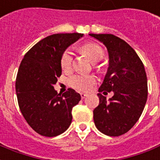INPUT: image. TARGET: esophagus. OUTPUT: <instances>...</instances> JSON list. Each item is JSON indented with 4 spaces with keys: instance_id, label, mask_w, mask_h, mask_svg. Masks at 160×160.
Returning a JSON list of instances; mask_svg holds the SVG:
<instances>
[{
    "instance_id": "1",
    "label": "esophagus",
    "mask_w": 160,
    "mask_h": 160,
    "mask_svg": "<svg viewBox=\"0 0 160 160\" xmlns=\"http://www.w3.org/2000/svg\"><path fill=\"white\" fill-rule=\"evenodd\" d=\"M87 96H88L87 93H81V98H82V99H83V98H86Z\"/></svg>"
}]
</instances>
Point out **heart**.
Returning <instances> with one entry per match:
<instances>
[{
    "instance_id": "1",
    "label": "heart",
    "mask_w": 160,
    "mask_h": 160,
    "mask_svg": "<svg viewBox=\"0 0 160 160\" xmlns=\"http://www.w3.org/2000/svg\"><path fill=\"white\" fill-rule=\"evenodd\" d=\"M80 50L84 55L90 59L92 62H99L104 56V50L98 44L94 43H87L82 45ZM72 65V54L69 50H67L63 53L61 58V66L64 71L69 70ZM69 84L73 88L87 92L92 88L93 84H95L96 80L93 76L83 75V74H77L69 78Z\"/></svg>"
}]
</instances>
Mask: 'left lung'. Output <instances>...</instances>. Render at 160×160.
<instances>
[{
    "label": "left lung",
    "instance_id": "left-lung-1",
    "mask_svg": "<svg viewBox=\"0 0 160 160\" xmlns=\"http://www.w3.org/2000/svg\"><path fill=\"white\" fill-rule=\"evenodd\" d=\"M89 35L103 43L109 54L107 72L98 92L114 93L108 100L98 93L94 124L105 135L118 137L130 130L143 111L148 98L146 72L138 54L123 39L110 33Z\"/></svg>",
    "mask_w": 160,
    "mask_h": 160
}]
</instances>
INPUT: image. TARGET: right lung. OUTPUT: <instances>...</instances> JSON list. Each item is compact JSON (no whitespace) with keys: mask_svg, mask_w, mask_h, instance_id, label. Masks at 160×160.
I'll return each instance as SVG.
<instances>
[{"mask_svg":"<svg viewBox=\"0 0 160 160\" xmlns=\"http://www.w3.org/2000/svg\"><path fill=\"white\" fill-rule=\"evenodd\" d=\"M83 33H56L33 45L24 56L16 79V93L28 124L42 136L56 137L72 123L73 106L81 95L69 88L62 95L54 85L62 75L61 58L65 50Z\"/></svg>","mask_w":160,"mask_h":160,"instance_id":"obj_1","label":"right lung"}]
</instances>
